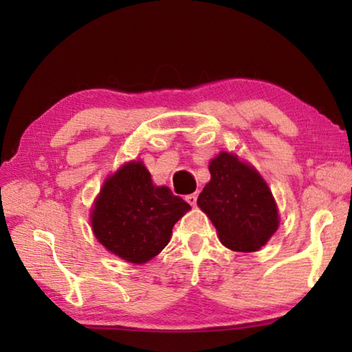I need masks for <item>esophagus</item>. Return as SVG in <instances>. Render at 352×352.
<instances>
[{
  "instance_id": "1",
  "label": "esophagus",
  "mask_w": 352,
  "mask_h": 352,
  "mask_svg": "<svg viewBox=\"0 0 352 352\" xmlns=\"http://www.w3.org/2000/svg\"><path fill=\"white\" fill-rule=\"evenodd\" d=\"M197 197H199V194H197V192H194V194H189V195H186V200H188V204H189V205H192V206H195V204H197Z\"/></svg>"
}]
</instances>
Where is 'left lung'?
I'll return each instance as SVG.
<instances>
[{"label": "left lung", "instance_id": "8db88e82", "mask_svg": "<svg viewBox=\"0 0 352 352\" xmlns=\"http://www.w3.org/2000/svg\"><path fill=\"white\" fill-rule=\"evenodd\" d=\"M211 182L197 205L216 226L220 242L234 252H256L278 228V210L253 168L222 152L210 163Z\"/></svg>", "mask_w": 352, "mask_h": 352}]
</instances>
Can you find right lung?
I'll use <instances>...</instances> for the list:
<instances>
[{
  "instance_id": "add662e5",
  "label": "right lung",
  "mask_w": 352,
  "mask_h": 352,
  "mask_svg": "<svg viewBox=\"0 0 352 352\" xmlns=\"http://www.w3.org/2000/svg\"><path fill=\"white\" fill-rule=\"evenodd\" d=\"M190 206L166 186H155L144 164L122 166L105 182L91 214L98 241L133 264L157 256Z\"/></svg>"
}]
</instances>
